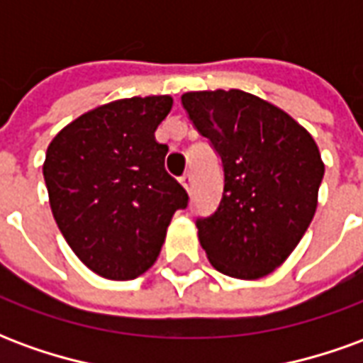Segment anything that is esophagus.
I'll use <instances>...</instances> for the list:
<instances>
[{"mask_svg":"<svg viewBox=\"0 0 363 363\" xmlns=\"http://www.w3.org/2000/svg\"><path fill=\"white\" fill-rule=\"evenodd\" d=\"M181 184L182 186H184V189H186V192H192V189H194V177H192V174L190 173H184L181 177Z\"/></svg>","mask_w":363,"mask_h":363,"instance_id":"esophagus-1","label":"esophagus"}]
</instances>
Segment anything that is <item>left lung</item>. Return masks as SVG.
Returning <instances> with one entry per match:
<instances>
[{
	"mask_svg": "<svg viewBox=\"0 0 363 363\" xmlns=\"http://www.w3.org/2000/svg\"><path fill=\"white\" fill-rule=\"evenodd\" d=\"M181 103L223 171L216 212L196 218L200 245L220 272L262 278L288 259L315 216L325 174L319 147L289 114L245 91L184 93Z\"/></svg>",
	"mask_w": 363,
	"mask_h": 363,
	"instance_id": "obj_1",
	"label": "left lung"
}]
</instances>
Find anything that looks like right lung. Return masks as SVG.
I'll use <instances>...</instances> for the list:
<instances>
[{
    "instance_id": "1",
    "label": "right lung",
    "mask_w": 363,
    "mask_h": 363,
    "mask_svg": "<svg viewBox=\"0 0 363 363\" xmlns=\"http://www.w3.org/2000/svg\"><path fill=\"white\" fill-rule=\"evenodd\" d=\"M169 95L103 104L67 124L46 151L43 173L62 235L83 264L132 280L155 262L171 218L189 194L165 171L169 147L155 130Z\"/></svg>"
}]
</instances>
